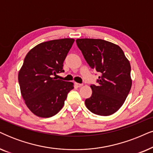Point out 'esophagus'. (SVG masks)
Masks as SVG:
<instances>
[{"instance_id":"esophagus-1","label":"esophagus","mask_w":153,"mask_h":153,"mask_svg":"<svg viewBox=\"0 0 153 153\" xmlns=\"http://www.w3.org/2000/svg\"><path fill=\"white\" fill-rule=\"evenodd\" d=\"M74 85H75V86H76V87H81V86H83L82 84H79V83H76V82L74 83Z\"/></svg>"}]
</instances>
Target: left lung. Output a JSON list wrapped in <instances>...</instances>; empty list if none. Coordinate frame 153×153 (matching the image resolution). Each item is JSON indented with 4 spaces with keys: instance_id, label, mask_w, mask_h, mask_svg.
Instances as JSON below:
<instances>
[{
    "instance_id": "8db88e82",
    "label": "left lung",
    "mask_w": 153,
    "mask_h": 153,
    "mask_svg": "<svg viewBox=\"0 0 153 153\" xmlns=\"http://www.w3.org/2000/svg\"><path fill=\"white\" fill-rule=\"evenodd\" d=\"M87 63L100 73L98 84L91 85L92 95L86 108L94 114L109 116L123 105L132 85L131 65L122 48L102 39L76 40Z\"/></svg>"
}]
</instances>
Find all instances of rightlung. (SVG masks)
<instances>
[{"mask_svg":"<svg viewBox=\"0 0 153 153\" xmlns=\"http://www.w3.org/2000/svg\"><path fill=\"white\" fill-rule=\"evenodd\" d=\"M74 42V39L43 42L26 55L18 74L21 94L29 110L39 117L55 115L74 88L72 82L53 77L64 72L63 62Z\"/></svg>","mask_w":153,"mask_h":153,"instance_id":"right-lung-1","label":"right lung"}]
</instances>
